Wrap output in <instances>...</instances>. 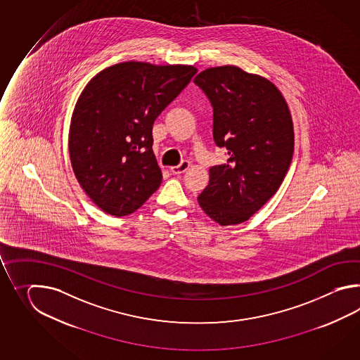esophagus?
Wrapping results in <instances>:
<instances>
[{"label": "esophagus", "instance_id": "34e87169", "mask_svg": "<svg viewBox=\"0 0 360 360\" xmlns=\"http://www.w3.org/2000/svg\"><path fill=\"white\" fill-rule=\"evenodd\" d=\"M191 167V162L189 161H183L180 165H177V166H174V167H171V172L172 174H175V175H180V174H184L186 169Z\"/></svg>", "mask_w": 360, "mask_h": 360}]
</instances>
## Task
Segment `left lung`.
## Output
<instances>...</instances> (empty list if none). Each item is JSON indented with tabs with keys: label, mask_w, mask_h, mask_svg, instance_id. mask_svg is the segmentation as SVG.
Wrapping results in <instances>:
<instances>
[{
	"label": "left lung",
	"mask_w": 360,
	"mask_h": 360,
	"mask_svg": "<svg viewBox=\"0 0 360 360\" xmlns=\"http://www.w3.org/2000/svg\"><path fill=\"white\" fill-rule=\"evenodd\" d=\"M194 84L211 101L214 143L229 157L210 169L199 206L222 226L247 221L276 194L290 169V109L276 84L234 65L206 69Z\"/></svg>",
	"instance_id": "8db88e82"
}]
</instances>
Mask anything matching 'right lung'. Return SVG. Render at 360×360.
<instances>
[{
    "mask_svg": "<svg viewBox=\"0 0 360 360\" xmlns=\"http://www.w3.org/2000/svg\"><path fill=\"white\" fill-rule=\"evenodd\" d=\"M195 73L193 65L124 61L86 84L72 115L69 155L81 188L104 212L132 214L160 188L153 123Z\"/></svg>",
    "mask_w": 360,
    "mask_h": 360,
    "instance_id": "1",
    "label": "right lung"
}]
</instances>
